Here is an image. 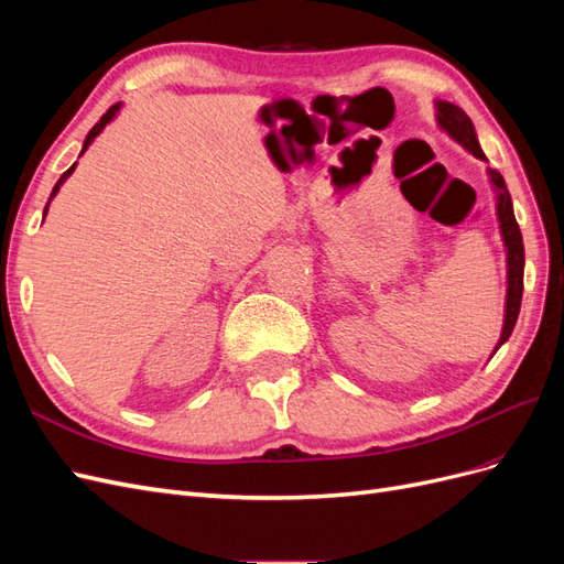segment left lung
<instances>
[{
	"label": "left lung",
	"instance_id": "1",
	"mask_svg": "<svg viewBox=\"0 0 564 564\" xmlns=\"http://www.w3.org/2000/svg\"><path fill=\"white\" fill-rule=\"evenodd\" d=\"M437 122L442 129H447L454 139L470 150L475 158L487 160L485 152L480 150V143L475 139V127L470 117L454 104L447 100H440L437 104ZM491 183L499 187V220H501V232L503 242L508 247V301H506V322H503V334L499 338L497 350L506 344L508 336L513 334V327L520 315V303H522V286H524V245H522V232L513 214V202H510V193L506 187L503 176L497 169H489Z\"/></svg>",
	"mask_w": 564,
	"mask_h": 564
}]
</instances>
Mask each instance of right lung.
<instances>
[{
  "instance_id": "right-lung-1",
  "label": "right lung",
  "mask_w": 564,
  "mask_h": 564,
  "mask_svg": "<svg viewBox=\"0 0 564 564\" xmlns=\"http://www.w3.org/2000/svg\"><path fill=\"white\" fill-rule=\"evenodd\" d=\"M117 110H119V104H115V106H112V108H108V110H106V115H104V117H100V119H98V122H96V124H94V129H91V131H89V135H87V141H84V148H82V152H84V150H87V148H89V143H91V141H94V139H96V135H98V133H100V131H104V127H106V124H108V122H110V119H112V117H115V112H117ZM73 172H75V164H73V166H70V169H67V172H65V174H63V176H61V178H58V183H56V187H54V193H51V197H54V195H56V193H58V187H61V183H63V181H65V178H67V176H70V174H73ZM44 214H46V209H44Z\"/></svg>"
}]
</instances>
